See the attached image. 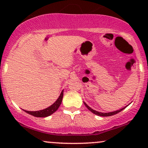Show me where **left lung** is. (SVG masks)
I'll list each match as a JSON object with an SVG mask.
<instances>
[{
    "label": "left lung",
    "instance_id": "8db88e82",
    "mask_svg": "<svg viewBox=\"0 0 148 148\" xmlns=\"http://www.w3.org/2000/svg\"><path fill=\"white\" fill-rule=\"evenodd\" d=\"M84 103L85 106L87 107L88 109L89 110V111H90L92 112V113H94V114H95V115H99V116H103V117L111 116V115H113L117 114V113H118L119 112L122 111L123 109H125V108H126V107L127 106L124 107V108H121V109H120V110H118V111H113V112H110V113H101V112H98V111H95V110H93L92 108H91L90 107L88 106V105L86 104V103H85V102H84Z\"/></svg>",
    "mask_w": 148,
    "mask_h": 148
}]
</instances>
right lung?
Wrapping results in <instances>:
<instances>
[{"label": "right lung", "instance_id": "right-lung-1", "mask_svg": "<svg viewBox=\"0 0 148 148\" xmlns=\"http://www.w3.org/2000/svg\"><path fill=\"white\" fill-rule=\"evenodd\" d=\"M62 97H63V90L61 92V94L59 96V97L58 98V99L55 101L51 106H50L48 108H45V109L41 110V111H25L23 110L25 113H28V114L33 115L35 117H38V118H45V117H47L51 115L54 112H56L58 110V108H59L60 105L62 102Z\"/></svg>", "mask_w": 148, "mask_h": 148}]
</instances>
